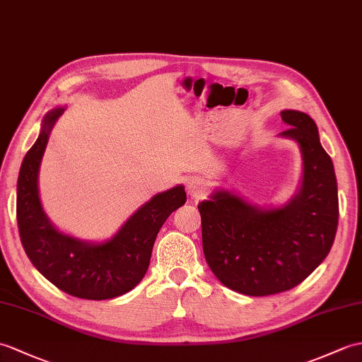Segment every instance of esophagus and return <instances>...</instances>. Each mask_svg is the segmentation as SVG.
Here are the masks:
<instances>
[{
  "label": "esophagus",
  "mask_w": 362,
  "mask_h": 362,
  "mask_svg": "<svg viewBox=\"0 0 362 362\" xmlns=\"http://www.w3.org/2000/svg\"><path fill=\"white\" fill-rule=\"evenodd\" d=\"M187 189H188V194L191 197H200L206 189V182L204 179L192 177L187 182Z\"/></svg>",
  "instance_id": "obj_1"
}]
</instances>
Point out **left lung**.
Listing matches in <instances>:
<instances>
[{"label": "left lung", "instance_id": "8db88e82", "mask_svg": "<svg viewBox=\"0 0 362 362\" xmlns=\"http://www.w3.org/2000/svg\"><path fill=\"white\" fill-rule=\"evenodd\" d=\"M290 128L279 136L298 143L300 185L288 202L257 206L219 188L197 205L206 264L225 287L247 296L287 291L329 255L338 228V183L315 120L285 109Z\"/></svg>", "mask_w": 362, "mask_h": 362}]
</instances>
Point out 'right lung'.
I'll use <instances>...</instances> for the list:
<instances>
[{
    "label": "right lung",
    "mask_w": 362,
    "mask_h": 362,
    "mask_svg": "<svg viewBox=\"0 0 362 362\" xmlns=\"http://www.w3.org/2000/svg\"><path fill=\"white\" fill-rule=\"evenodd\" d=\"M66 106L49 111L37 141L21 163L16 183V221L23 248L33 267L67 295L103 300L122 296L145 276L158 231L187 202L183 185L151 197L112 238L90 242L60 231L41 205L38 175L57 120Z\"/></svg>",
    "instance_id": "1"
}]
</instances>
